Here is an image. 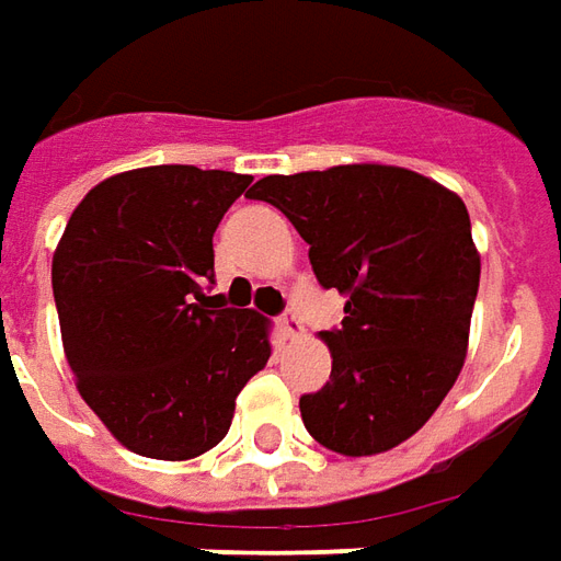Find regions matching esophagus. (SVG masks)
Returning a JSON list of instances; mask_svg holds the SVG:
<instances>
[{
	"instance_id": "esophagus-1",
	"label": "esophagus",
	"mask_w": 561,
	"mask_h": 561,
	"mask_svg": "<svg viewBox=\"0 0 561 561\" xmlns=\"http://www.w3.org/2000/svg\"><path fill=\"white\" fill-rule=\"evenodd\" d=\"M277 323H280V332H284V339H302V335H305V323L299 320V314H296V311H287V314L277 320Z\"/></svg>"
}]
</instances>
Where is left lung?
Wrapping results in <instances>:
<instances>
[{"mask_svg":"<svg viewBox=\"0 0 561 561\" xmlns=\"http://www.w3.org/2000/svg\"><path fill=\"white\" fill-rule=\"evenodd\" d=\"M250 198L287 216L320 287L347 299L342 327L320 332L330 381L299 400L308 434L347 458L400 446L465 366L480 289L465 201L393 164L265 176Z\"/></svg>","mask_w":561,"mask_h":561,"instance_id":"obj_1","label":"left lung"}]
</instances>
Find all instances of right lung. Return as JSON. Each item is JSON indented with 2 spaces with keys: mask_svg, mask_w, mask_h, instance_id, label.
I'll return each mask as SVG.
<instances>
[{
  "mask_svg": "<svg viewBox=\"0 0 561 561\" xmlns=\"http://www.w3.org/2000/svg\"><path fill=\"white\" fill-rule=\"evenodd\" d=\"M253 176L156 164L94 185L54 250L60 339L81 400L125 449L188 461L229 434L272 357L268 320L222 308L214 231Z\"/></svg>",
  "mask_w": 561,
  "mask_h": 561,
  "instance_id": "right-lung-1",
  "label": "right lung"
}]
</instances>
